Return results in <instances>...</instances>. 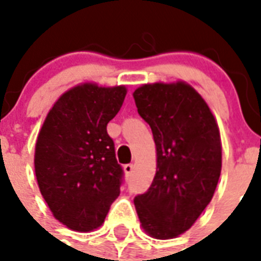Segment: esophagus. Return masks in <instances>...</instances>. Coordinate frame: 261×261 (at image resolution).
I'll list each match as a JSON object with an SVG mask.
<instances>
[{
  "label": "esophagus",
  "instance_id": "34e87169",
  "mask_svg": "<svg viewBox=\"0 0 261 261\" xmlns=\"http://www.w3.org/2000/svg\"><path fill=\"white\" fill-rule=\"evenodd\" d=\"M123 169H124V172H126L127 176H130V174L133 173V169H134V165H133V164H126V165L123 167Z\"/></svg>",
  "mask_w": 261,
  "mask_h": 261
}]
</instances>
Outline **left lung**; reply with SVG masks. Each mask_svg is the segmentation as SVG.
I'll list each match as a JSON object with an SVG mask.
<instances>
[{"instance_id":"8db88e82","label":"left lung","mask_w":261,"mask_h":261,"mask_svg":"<svg viewBox=\"0 0 261 261\" xmlns=\"http://www.w3.org/2000/svg\"><path fill=\"white\" fill-rule=\"evenodd\" d=\"M133 97L157 150L153 182L134 199L137 214L151 237L173 239L194 225L214 195L222 167L218 126L200 94L184 83L143 85Z\"/></svg>"}]
</instances>
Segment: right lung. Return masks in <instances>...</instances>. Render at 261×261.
I'll return each mask as SVG.
<instances>
[{
	"label": "right lung",
	"instance_id": "add662e5",
	"mask_svg": "<svg viewBox=\"0 0 261 261\" xmlns=\"http://www.w3.org/2000/svg\"><path fill=\"white\" fill-rule=\"evenodd\" d=\"M126 88L85 84L67 90L47 115L35 147V173L51 213L77 231L97 229L120 194L124 172L107 124Z\"/></svg>",
	"mask_w": 261,
	"mask_h": 261
}]
</instances>
